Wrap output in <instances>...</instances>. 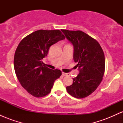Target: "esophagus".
I'll use <instances>...</instances> for the list:
<instances>
[{"label":"esophagus","mask_w":123,"mask_h":123,"mask_svg":"<svg viewBox=\"0 0 123 123\" xmlns=\"http://www.w3.org/2000/svg\"><path fill=\"white\" fill-rule=\"evenodd\" d=\"M62 76H68V73H66L62 72Z\"/></svg>","instance_id":"obj_1"}]
</instances>
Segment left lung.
<instances>
[{"mask_svg": "<svg viewBox=\"0 0 123 123\" xmlns=\"http://www.w3.org/2000/svg\"><path fill=\"white\" fill-rule=\"evenodd\" d=\"M61 31L73 45V60L77 63L79 71L66 90L75 98H85L95 91L102 80L105 67L104 51L97 40L82 31Z\"/></svg>", "mask_w": 123, "mask_h": 123, "instance_id": "obj_1", "label": "left lung"}]
</instances>
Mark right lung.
I'll return each instance as SVG.
<instances>
[{"label":"right lung","mask_w":123,"mask_h":123,"mask_svg":"<svg viewBox=\"0 0 123 123\" xmlns=\"http://www.w3.org/2000/svg\"><path fill=\"white\" fill-rule=\"evenodd\" d=\"M65 39L59 30H39L18 44L14 60L15 72L21 86L32 95L38 98L47 95L62 74L60 70L45 66L42 60L51 46Z\"/></svg>","instance_id":"obj_1"}]
</instances>
